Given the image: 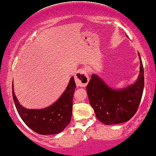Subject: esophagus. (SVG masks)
I'll return each instance as SVG.
<instances>
[{"mask_svg": "<svg viewBox=\"0 0 156 156\" xmlns=\"http://www.w3.org/2000/svg\"><path fill=\"white\" fill-rule=\"evenodd\" d=\"M76 84L78 87H86L89 83V76L87 68H81L76 73L75 76Z\"/></svg>", "mask_w": 156, "mask_h": 156, "instance_id": "1", "label": "esophagus"}]
</instances>
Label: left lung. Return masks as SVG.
Listing matches in <instances>:
<instances>
[{
    "label": "left lung",
    "instance_id": "left-lung-1",
    "mask_svg": "<svg viewBox=\"0 0 156 156\" xmlns=\"http://www.w3.org/2000/svg\"><path fill=\"white\" fill-rule=\"evenodd\" d=\"M138 80L125 89L115 90L108 87L96 74H92L87 87L89 101L97 118L105 125L127 122L138 110L144 87V67L141 55Z\"/></svg>",
    "mask_w": 156,
    "mask_h": 156
}]
</instances>
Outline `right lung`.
<instances>
[{"label":"right lung","mask_w":156,"mask_h":156,"mask_svg":"<svg viewBox=\"0 0 156 156\" xmlns=\"http://www.w3.org/2000/svg\"><path fill=\"white\" fill-rule=\"evenodd\" d=\"M75 88L76 83L73 76L60 98L44 109H26L22 107L18 102L13 88L12 97L20 117L31 129L41 135L57 134L64 130L71 121Z\"/></svg>","instance_id":"right-lung-1"}]
</instances>
